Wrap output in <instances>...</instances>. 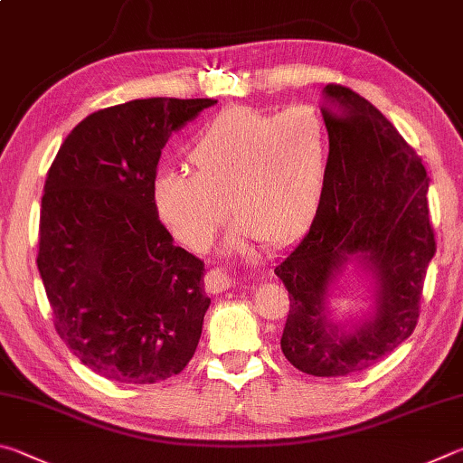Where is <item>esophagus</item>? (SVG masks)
<instances>
[{"label":"esophagus","mask_w":463,"mask_h":463,"mask_svg":"<svg viewBox=\"0 0 463 463\" xmlns=\"http://www.w3.org/2000/svg\"><path fill=\"white\" fill-rule=\"evenodd\" d=\"M232 279L230 274L222 269H211L205 274V287L211 290V293H223L225 288H230Z\"/></svg>","instance_id":"obj_1"}]
</instances>
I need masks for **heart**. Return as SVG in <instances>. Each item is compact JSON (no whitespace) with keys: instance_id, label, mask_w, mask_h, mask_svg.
<instances>
[{"instance_id":"b5f03b06","label":"heart","mask_w":463,"mask_h":463,"mask_svg":"<svg viewBox=\"0 0 463 463\" xmlns=\"http://www.w3.org/2000/svg\"><path fill=\"white\" fill-rule=\"evenodd\" d=\"M191 173L168 170L154 181V205L173 236L205 250L225 223L230 252L256 240L277 248L305 236L326 197L329 140L313 111L254 108L219 111L186 148Z\"/></svg>"}]
</instances>
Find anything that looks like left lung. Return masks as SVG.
<instances>
[{"label": "left lung", "instance_id": "obj_1", "mask_svg": "<svg viewBox=\"0 0 463 463\" xmlns=\"http://www.w3.org/2000/svg\"><path fill=\"white\" fill-rule=\"evenodd\" d=\"M323 93L326 197L309 232L274 274L290 298L282 354L305 374L329 378L370 368L412 334L437 244L429 176L417 152L350 87L331 83ZM347 257H360L375 274L377 313L344 332L325 317V298Z\"/></svg>", "mask_w": 463, "mask_h": 463}]
</instances>
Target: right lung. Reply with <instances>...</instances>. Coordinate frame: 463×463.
Masks as SVG:
<instances>
[{
  "label": "right lung",
  "instance_id": "obj_1",
  "mask_svg": "<svg viewBox=\"0 0 463 463\" xmlns=\"http://www.w3.org/2000/svg\"><path fill=\"white\" fill-rule=\"evenodd\" d=\"M215 103L152 97L99 109L48 168L36 264L54 329L113 383H160L197 350L205 264L175 246L154 181L170 134Z\"/></svg>",
  "mask_w": 463,
  "mask_h": 463
}]
</instances>
